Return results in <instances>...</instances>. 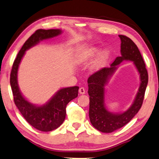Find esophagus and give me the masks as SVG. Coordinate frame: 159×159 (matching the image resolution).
<instances>
[{"mask_svg": "<svg viewBox=\"0 0 159 159\" xmlns=\"http://www.w3.org/2000/svg\"><path fill=\"white\" fill-rule=\"evenodd\" d=\"M79 92L80 94H84L85 93V89L84 88H80Z\"/></svg>", "mask_w": 159, "mask_h": 159, "instance_id": "1", "label": "esophagus"}]
</instances>
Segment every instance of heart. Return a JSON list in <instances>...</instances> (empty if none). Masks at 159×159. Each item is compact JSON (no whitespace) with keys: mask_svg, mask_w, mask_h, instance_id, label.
<instances>
[{"mask_svg":"<svg viewBox=\"0 0 159 159\" xmlns=\"http://www.w3.org/2000/svg\"><path fill=\"white\" fill-rule=\"evenodd\" d=\"M99 49L96 47L89 48L88 49L85 50L79 55L78 61L79 62H87L89 60H91L99 53ZM109 56V51L108 50H103L100 53L99 57H98L96 62L94 64V67L96 69H99L102 67L105 64V62L107 60Z\"/></svg>","mask_w":159,"mask_h":159,"instance_id":"b5f03b06","label":"heart"}]
</instances>
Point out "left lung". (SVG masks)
I'll return each mask as SVG.
<instances>
[{
	"mask_svg": "<svg viewBox=\"0 0 159 159\" xmlns=\"http://www.w3.org/2000/svg\"><path fill=\"white\" fill-rule=\"evenodd\" d=\"M121 56L117 57L110 67L102 68L88 78L89 96V117L95 129L103 133H111L129 123L142 106L148 83V74L140 52L135 43L128 37L120 34ZM123 60L134 62L140 74L141 85L132 105L122 114L108 111L105 106V86L108 80Z\"/></svg>",
	"mask_w": 159,
	"mask_h": 159,
	"instance_id": "left-lung-1",
	"label": "left lung"
}]
</instances>
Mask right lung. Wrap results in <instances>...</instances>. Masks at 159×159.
Returning a JSON list of instances; mask_svg holds the SVG:
<instances>
[{"label": "right lung", "mask_w": 159, "mask_h": 159, "mask_svg": "<svg viewBox=\"0 0 159 159\" xmlns=\"http://www.w3.org/2000/svg\"><path fill=\"white\" fill-rule=\"evenodd\" d=\"M61 33L62 30L60 29L36 30L25 41L19 51L10 74V85L14 103L25 120L34 128L41 131H53L62 125L66 116V106L70 101L78 97L79 88L74 86L60 89L46 104L36 106L30 103L22 95L17 81V73L25 51L42 40L53 38Z\"/></svg>", "instance_id": "obj_1"}]
</instances>
